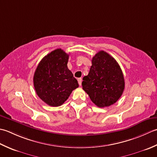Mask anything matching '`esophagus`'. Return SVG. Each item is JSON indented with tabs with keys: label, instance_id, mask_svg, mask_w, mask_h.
I'll return each instance as SVG.
<instances>
[{
	"label": "esophagus",
	"instance_id": "1",
	"mask_svg": "<svg viewBox=\"0 0 157 157\" xmlns=\"http://www.w3.org/2000/svg\"><path fill=\"white\" fill-rule=\"evenodd\" d=\"M78 82L79 85L81 86V83H82V78H78Z\"/></svg>",
	"mask_w": 157,
	"mask_h": 157
}]
</instances>
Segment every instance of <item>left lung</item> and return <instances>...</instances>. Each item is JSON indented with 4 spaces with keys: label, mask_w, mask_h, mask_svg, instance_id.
<instances>
[{
    "label": "left lung",
    "mask_w": 157,
    "mask_h": 157,
    "mask_svg": "<svg viewBox=\"0 0 157 157\" xmlns=\"http://www.w3.org/2000/svg\"><path fill=\"white\" fill-rule=\"evenodd\" d=\"M91 62L88 75L82 78V89L97 106H110L116 103L123 93L122 70L114 58L104 51L95 54Z\"/></svg>",
    "instance_id": "8db88e82"
}]
</instances>
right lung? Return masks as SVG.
<instances>
[{"instance_id":"obj_1","label":"right lung","mask_w":157,"mask_h":157,"mask_svg":"<svg viewBox=\"0 0 157 157\" xmlns=\"http://www.w3.org/2000/svg\"><path fill=\"white\" fill-rule=\"evenodd\" d=\"M69 55L57 49L44 56L35 70L33 82L36 94L44 103L59 106L67 100L78 83L68 68Z\"/></svg>"}]
</instances>
